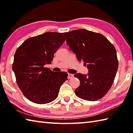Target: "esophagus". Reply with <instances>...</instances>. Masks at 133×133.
I'll use <instances>...</instances> for the list:
<instances>
[{
	"instance_id": "obj_1",
	"label": "esophagus",
	"mask_w": 133,
	"mask_h": 133,
	"mask_svg": "<svg viewBox=\"0 0 133 133\" xmlns=\"http://www.w3.org/2000/svg\"><path fill=\"white\" fill-rule=\"evenodd\" d=\"M68 75H69V77H68L69 79H71V78H72L73 77H74V75H73V74H69Z\"/></svg>"
}]
</instances>
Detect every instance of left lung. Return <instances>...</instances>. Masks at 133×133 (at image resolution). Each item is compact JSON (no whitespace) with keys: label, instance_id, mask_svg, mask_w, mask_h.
Instances as JSON below:
<instances>
[{"label":"left lung","instance_id":"left-lung-1","mask_svg":"<svg viewBox=\"0 0 133 133\" xmlns=\"http://www.w3.org/2000/svg\"><path fill=\"white\" fill-rule=\"evenodd\" d=\"M67 44L79 62L87 64V75L78 73L74 77L80 81L75 90L83 99L95 101L103 98L113 83L118 68L115 47L105 36L85 29L64 32Z\"/></svg>","mask_w":133,"mask_h":133}]
</instances>
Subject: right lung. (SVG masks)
Segmentation results:
<instances>
[{
  "instance_id": "right-lung-1",
  "label": "right lung",
  "mask_w": 133,
  "mask_h": 133,
  "mask_svg": "<svg viewBox=\"0 0 133 133\" xmlns=\"http://www.w3.org/2000/svg\"><path fill=\"white\" fill-rule=\"evenodd\" d=\"M65 41L62 33L49 32L26 39L14 55L12 70L25 97L37 104H46L58 97L60 87L67 79L66 72H54V54Z\"/></svg>"
}]
</instances>
